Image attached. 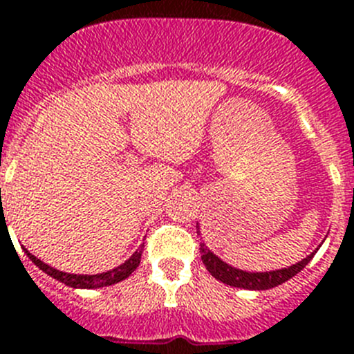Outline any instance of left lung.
Returning a JSON list of instances; mask_svg holds the SVG:
<instances>
[{
  "label": "left lung",
  "mask_w": 354,
  "mask_h": 354,
  "mask_svg": "<svg viewBox=\"0 0 354 354\" xmlns=\"http://www.w3.org/2000/svg\"><path fill=\"white\" fill-rule=\"evenodd\" d=\"M196 228L199 230V226H196ZM199 253H201V260L205 263V267H207V270L215 279H219V281L230 285V287L248 288V290H267V288L278 287V285L285 283L287 279H290L292 276H296L297 272L305 269L306 263L313 257L312 253L310 257L303 258L301 262H297L296 266L270 270V272H245V270L228 266L219 257H215L207 245H205V242L199 244Z\"/></svg>",
  "instance_id": "1"
}]
</instances>
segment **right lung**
I'll use <instances>...</instances> for the list:
<instances>
[{
    "instance_id": "right-lung-1",
    "label": "right lung",
    "mask_w": 354,
    "mask_h": 354,
    "mask_svg": "<svg viewBox=\"0 0 354 354\" xmlns=\"http://www.w3.org/2000/svg\"><path fill=\"white\" fill-rule=\"evenodd\" d=\"M142 250H144V244L142 248H139V250L135 251V253L131 254L124 263H122V266L115 267V269L112 270H106V272H101V274H69V272H62V270H57L53 269V267H49L48 263L41 262V260L33 257L28 250H24V253L28 254L30 260H32L39 269L44 270L46 274L58 279V281H62V283H66L67 287L101 288V287H109V285H113V283H119V281L128 278V276H130L137 267H139L140 257H142Z\"/></svg>"
}]
</instances>
